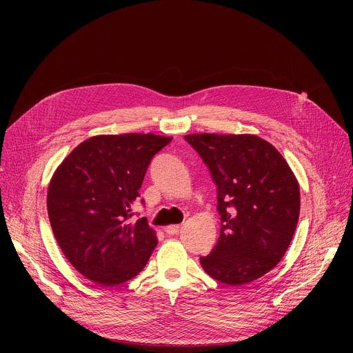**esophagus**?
Listing matches in <instances>:
<instances>
[{
	"mask_svg": "<svg viewBox=\"0 0 353 353\" xmlns=\"http://www.w3.org/2000/svg\"><path fill=\"white\" fill-rule=\"evenodd\" d=\"M164 232H165L167 234H170V236L177 234V233L180 232V225H169V226H165V228H164Z\"/></svg>",
	"mask_w": 353,
	"mask_h": 353,
	"instance_id": "esophagus-1",
	"label": "esophagus"
}]
</instances>
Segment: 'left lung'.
I'll return each instance as SVG.
<instances>
[{"label":"left lung","instance_id":"8db88e82","mask_svg":"<svg viewBox=\"0 0 353 353\" xmlns=\"http://www.w3.org/2000/svg\"><path fill=\"white\" fill-rule=\"evenodd\" d=\"M217 186L221 229L210 254L200 257L213 279L242 286L285 256L301 212V189L288 161L254 134L184 136Z\"/></svg>","mask_w":353,"mask_h":353}]
</instances>
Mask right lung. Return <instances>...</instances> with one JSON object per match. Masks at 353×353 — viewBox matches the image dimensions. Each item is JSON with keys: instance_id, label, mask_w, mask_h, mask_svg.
<instances>
[{"instance_id": "right-lung-1", "label": "right lung", "mask_w": 353, "mask_h": 353, "mask_svg": "<svg viewBox=\"0 0 353 353\" xmlns=\"http://www.w3.org/2000/svg\"><path fill=\"white\" fill-rule=\"evenodd\" d=\"M172 137L100 134L80 143L54 172L47 192L51 229L68 262L100 286L139 274L157 246L145 217L130 220L153 156Z\"/></svg>"}]
</instances>
